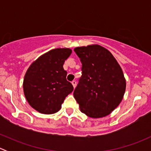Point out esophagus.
<instances>
[{
	"label": "esophagus",
	"instance_id": "esophagus-1",
	"mask_svg": "<svg viewBox=\"0 0 151 151\" xmlns=\"http://www.w3.org/2000/svg\"><path fill=\"white\" fill-rule=\"evenodd\" d=\"M71 84H72L73 87H74V88H76V85H77V82L75 81V80H73L72 82H71Z\"/></svg>",
	"mask_w": 151,
	"mask_h": 151
}]
</instances>
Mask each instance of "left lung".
I'll list each match as a JSON object with an SVG mask.
<instances>
[{
    "label": "left lung",
    "mask_w": 151,
    "mask_h": 151,
    "mask_svg": "<svg viewBox=\"0 0 151 151\" xmlns=\"http://www.w3.org/2000/svg\"><path fill=\"white\" fill-rule=\"evenodd\" d=\"M74 52L82 63V76L74 91L80 110L90 118L106 116L119 105L126 80L112 53L98 45L79 47Z\"/></svg>",
    "instance_id": "left-lung-1"
}]
</instances>
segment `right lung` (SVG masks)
Returning <instances> with one entry per match:
<instances>
[{
	"mask_svg": "<svg viewBox=\"0 0 151 151\" xmlns=\"http://www.w3.org/2000/svg\"><path fill=\"white\" fill-rule=\"evenodd\" d=\"M71 53L69 48H57L36 59L25 73L23 91L29 104L42 114L58 112L66 97L74 90L66 80L63 63Z\"/></svg>",
	"mask_w": 151,
	"mask_h": 151,
	"instance_id": "right-lung-1",
	"label": "right lung"
}]
</instances>
